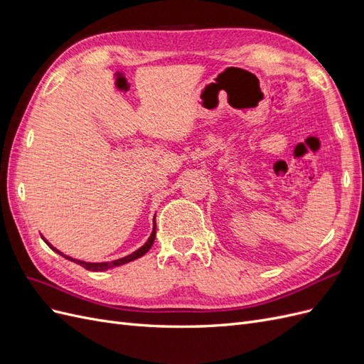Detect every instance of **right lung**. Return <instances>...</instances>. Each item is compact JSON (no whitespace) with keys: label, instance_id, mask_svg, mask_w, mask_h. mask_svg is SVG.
Here are the masks:
<instances>
[{"label":"right lung","instance_id":"right-lung-1","mask_svg":"<svg viewBox=\"0 0 364 364\" xmlns=\"http://www.w3.org/2000/svg\"><path fill=\"white\" fill-rule=\"evenodd\" d=\"M155 237H156V223H155V228H153V232H151L150 238L147 240V243H146L144 246L139 247L138 250H135L134 253H132V255H127V257H124V258H119V259H115V261H111V262H85V261H77V259H73V258H70V257H67V255H63L62 252H59V250L54 249V247L48 243L47 240H46V243H47L53 250H56L58 253H60L62 257H65V258L70 259V261H74V262H77V264H80V266H82V267H85L86 270L103 272V270L112 269V267H115V266H121V264L130 262V261H134V259H136V258H139V257H142V255H146V253L150 250V247L153 246V241H155Z\"/></svg>","mask_w":364,"mask_h":364}]
</instances>
